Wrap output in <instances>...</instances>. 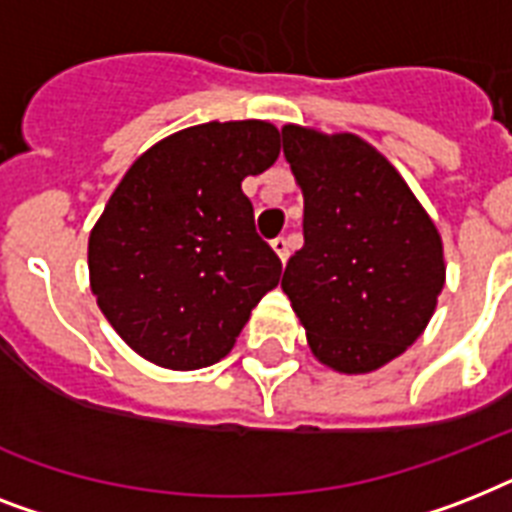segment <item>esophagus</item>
<instances>
[{"instance_id":"esophagus-1","label":"esophagus","mask_w":512,"mask_h":512,"mask_svg":"<svg viewBox=\"0 0 512 512\" xmlns=\"http://www.w3.org/2000/svg\"><path fill=\"white\" fill-rule=\"evenodd\" d=\"M271 247H273V252L279 255L281 263H287V257H289V241L284 239V236H279V239H273V241H271Z\"/></svg>"}]
</instances>
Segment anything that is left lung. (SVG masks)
<instances>
[{
    "label": "left lung",
    "instance_id": "1",
    "mask_svg": "<svg viewBox=\"0 0 512 512\" xmlns=\"http://www.w3.org/2000/svg\"><path fill=\"white\" fill-rule=\"evenodd\" d=\"M281 143L305 204V244L289 257L281 289L321 364L374 372L436 311L441 236L396 167L358 135L287 124Z\"/></svg>",
    "mask_w": 512,
    "mask_h": 512
}]
</instances>
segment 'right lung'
Instances as JSON below:
<instances>
[{
  "instance_id": "1",
  "label": "right lung",
  "mask_w": 512,
  "mask_h": 512,
  "mask_svg": "<svg viewBox=\"0 0 512 512\" xmlns=\"http://www.w3.org/2000/svg\"><path fill=\"white\" fill-rule=\"evenodd\" d=\"M279 159L268 122H207L132 164L90 233V287L135 353L167 369L228 356L281 260L255 231L241 180Z\"/></svg>"
}]
</instances>
